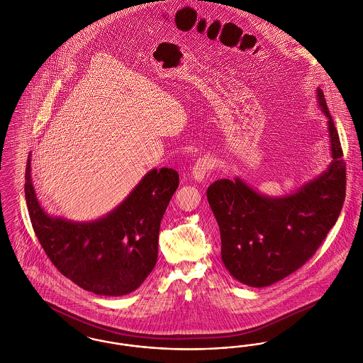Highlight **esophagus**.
Returning <instances> with one entry per match:
<instances>
[{
    "label": "esophagus",
    "mask_w": 363,
    "mask_h": 363,
    "mask_svg": "<svg viewBox=\"0 0 363 363\" xmlns=\"http://www.w3.org/2000/svg\"><path fill=\"white\" fill-rule=\"evenodd\" d=\"M213 166H215L213 159H211V157H200V159L196 162V164L193 166V170H191L193 178H194L197 182L204 181L208 173L213 169Z\"/></svg>",
    "instance_id": "obj_1"
}]
</instances>
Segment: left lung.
<instances>
[{
	"label": "left lung",
	"instance_id": "left-lung-1",
	"mask_svg": "<svg viewBox=\"0 0 363 363\" xmlns=\"http://www.w3.org/2000/svg\"><path fill=\"white\" fill-rule=\"evenodd\" d=\"M332 162L324 173L284 197H268L241 178L218 179L207 190L222 240V261L231 277L267 287L301 268L335 225L345 197V162L340 138L323 91Z\"/></svg>",
	"mask_w": 363,
	"mask_h": 363
}]
</instances>
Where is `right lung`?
Wrapping results in <instances>:
<instances>
[{
	"label": "right lung",
	"instance_id": "1",
	"mask_svg": "<svg viewBox=\"0 0 363 363\" xmlns=\"http://www.w3.org/2000/svg\"><path fill=\"white\" fill-rule=\"evenodd\" d=\"M178 184L173 169H152L107 215L73 222L48 215L38 203L30 154L24 191L35 235L54 267L83 290L120 296L135 291L154 269L160 222Z\"/></svg>",
	"mask_w": 363,
	"mask_h": 363
}]
</instances>
